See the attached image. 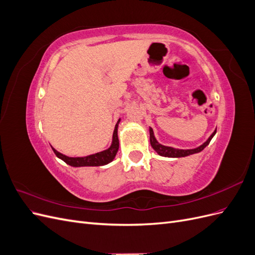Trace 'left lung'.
Masks as SVG:
<instances>
[{
  "label": "left lung",
  "instance_id": "obj_1",
  "mask_svg": "<svg viewBox=\"0 0 255 255\" xmlns=\"http://www.w3.org/2000/svg\"><path fill=\"white\" fill-rule=\"evenodd\" d=\"M149 133H150V142H151L152 148L157 152L158 155L165 156V157H185V156L191 155V154L201 152L206 145H208V143H210V141L212 140V138L215 136L216 129L214 130L213 134L207 138V140L205 142H203L201 145L197 146L195 149H176V148H173V146L164 145L157 141L155 136H154L152 128H149Z\"/></svg>",
  "mask_w": 255,
  "mask_h": 255
}]
</instances>
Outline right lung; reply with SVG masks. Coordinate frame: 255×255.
Listing matches in <instances>:
<instances>
[{"label":"right lung","instance_id":"add662e5","mask_svg":"<svg viewBox=\"0 0 255 255\" xmlns=\"http://www.w3.org/2000/svg\"><path fill=\"white\" fill-rule=\"evenodd\" d=\"M119 122H120V119L118 120V122L116 123V126H115L111 146L109 149H106L104 151L98 152L95 154H90V155H87V156L70 157V156L64 155V154H61L60 152L56 151L54 148H52V149L58 158L64 160L66 164L70 165L72 167H94V166L107 165V164H110L112 160H114L116 154H117L118 149H119V138H118Z\"/></svg>","mask_w":255,"mask_h":255}]
</instances>
